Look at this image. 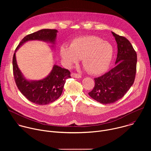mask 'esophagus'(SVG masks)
<instances>
[{
    "label": "esophagus",
    "mask_w": 151,
    "mask_h": 151,
    "mask_svg": "<svg viewBox=\"0 0 151 151\" xmlns=\"http://www.w3.org/2000/svg\"><path fill=\"white\" fill-rule=\"evenodd\" d=\"M71 76L72 78H81V75H80L79 74L76 73H71Z\"/></svg>",
    "instance_id": "34e87169"
}]
</instances>
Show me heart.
<instances>
[{"label": "heart", "mask_w": 151, "mask_h": 151, "mask_svg": "<svg viewBox=\"0 0 151 151\" xmlns=\"http://www.w3.org/2000/svg\"><path fill=\"white\" fill-rule=\"evenodd\" d=\"M114 47L109 42L95 36L74 39L70 47L60 48L62 59L69 65L82 58L85 70L90 74L99 75L108 69L114 55Z\"/></svg>", "instance_id": "heart-1"}]
</instances>
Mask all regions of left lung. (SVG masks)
Here are the masks:
<instances>
[{"label": "left lung", "instance_id": "1", "mask_svg": "<svg viewBox=\"0 0 151 151\" xmlns=\"http://www.w3.org/2000/svg\"><path fill=\"white\" fill-rule=\"evenodd\" d=\"M117 43L116 66L101 76L94 78L95 85L89 96L106 104L115 103L124 97L133 85L137 65V54L127 38L112 32Z\"/></svg>", "mask_w": 151, "mask_h": 151}]
</instances>
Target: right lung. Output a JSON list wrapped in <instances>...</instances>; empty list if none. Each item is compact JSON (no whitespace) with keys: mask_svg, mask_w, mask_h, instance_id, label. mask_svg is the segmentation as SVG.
I'll return each mask as SVG.
<instances>
[{"mask_svg":"<svg viewBox=\"0 0 151 151\" xmlns=\"http://www.w3.org/2000/svg\"><path fill=\"white\" fill-rule=\"evenodd\" d=\"M57 32L55 29H42L28 35L21 40L16 50L28 40H40L54 44ZM12 66L15 82L18 90L29 101L39 105L48 104L58 99L62 94L66 79L71 78L68 69L54 65L50 74L45 78L37 81H27L18 68L15 53L13 56Z\"/></svg>","mask_w":151,"mask_h":151,"instance_id":"1","label":"right lung"}]
</instances>
